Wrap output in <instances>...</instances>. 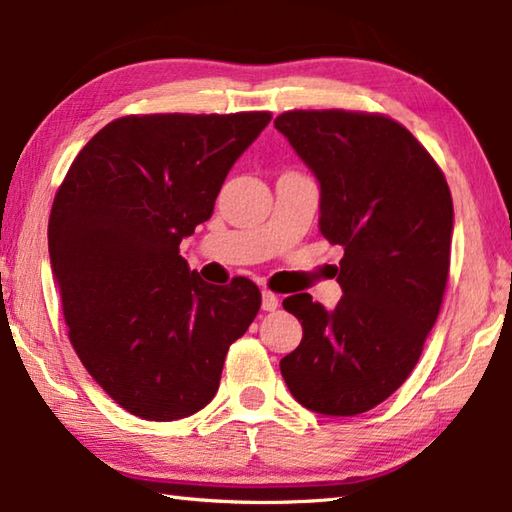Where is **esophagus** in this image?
<instances>
[{"instance_id":"obj_1","label":"esophagus","mask_w":512,"mask_h":512,"mask_svg":"<svg viewBox=\"0 0 512 512\" xmlns=\"http://www.w3.org/2000/svg\"><path fill=\"white\" fill-rule=\"evenodd\" d=\"M277 307H280V298H277L273 291H264L262 293V309L264 311H275Z\"/></svg>"}]
</instances>
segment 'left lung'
<instances>
[{
    "label": "left lung",
    "mask_w": 512,
    "mask_h": 512,
    "mask_svg": "<svg viewBox=\"0 0 512 512\" xmlns=\"http://www.w3.org/2000/svg\"><path fill=\"white\" fill-rule=\"evenodd\" d=\"M275 128L320 183V235L343 246L327 311L309 293L282 302L302 341L280 361L309 411L359 415L400 388L443 305L454 205L443 169L379 112L287 110Z\"/></svg>",
    "instance_id": "left-lung-1"
}]
</instances>
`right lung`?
<instances>
[{
	"mask_svg": "<svg viewBox=\"0 0 512 512\" xmlns=\"http://www.w3.org/2000/svg\"><path fill=\"white\" fill-rule=\"evenodd\" d=\"M271 117H119L58 187L49 255L67 336L92 379L137 418L180 420L210 404L225 354L262 307L248 277L207 284L178 246L210 219L230 167Z\"/></svg>",
	"mask_w": 512,
	"mask_h": 512,
	"instance_id": "right-lung-1",
	"label": "right lung"
}]
</instances>
